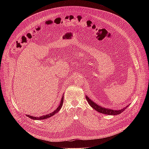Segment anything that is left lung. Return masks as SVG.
Wrapping results in <instances>:
<instances>
[{"label":"left lung","instance_id":"obj_1","mask_svg":"<svg viewBox=\"0 0 149 149\" xmlns=\"http://www.w3.org/2000/svg\"><path fill=\"white\" fill-rule=\"evenodd\" d=\"M86 98L88 102V104H90V105L92 108H93V109L95 110L96 111H97L98 112L102 113V114H107V115H113V116H115V115H117V114H120L121 113H123V111H124L125 110V109H126L127 107H129V105H127L125 107L120 109V110H113L111 109H109V108H105L103 107H101V105H98L97 104H96L95 102H94L93 101H92L87 95H86Z\"/></svg>","mask_w":149,"mask_h":149}]
</instances>
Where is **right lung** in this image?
Listing matches in <instances>:
<instances>
[{
	"mask_svg": "<svg viewBox=\"0 0 149 149\" xmlns=\"http://www.w3.org/2000/svg\"><path fill=\"white\" fill-rule=\"evenodd\" d=\"M63 96L61 98V102H60V104L59 105H58V107L56 108V109L55 110H54L53 112H52L51 113H49V114H48L47 115H44V116H42L39 117H33L32 116H29V115H27L26 114V116H28L29 118L32 119V120H44V119H47V118H48L52 116H53L54 115H55V114H56L59 110L60 109H61L62 106L63 105Z\"/></svg>",
	"mask_w": 149,
	"mask_h": 149,
	"instance_id": "1",
	"label": "right lung"
}]
</instances>
